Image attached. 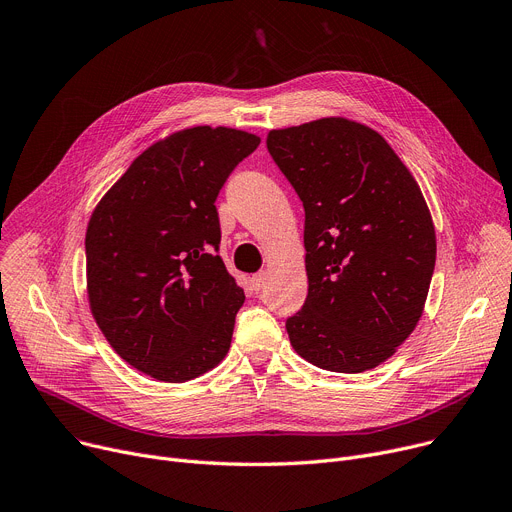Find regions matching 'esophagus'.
<instances>
[{
    "label": "esophagus",
    "mask_w": 512,
    "mask_h": 512,
    "mask_svg": "<svg viewBox=\"0 0 512 512\" xmlns=\"http://www.w3.org/2000/svg\"><path fill=\"white\" fill-rule=\"evenodd\" d=\"M265 280H267V274H265V271H259V274H255L251 278V284H253L255 290H261L265 286Z\"/></svg>",
    "instance_id": "1"
}]
</instances>
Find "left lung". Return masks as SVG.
Instances as JSON below:
<instances>
[{"instance_id": "8db88e82", "label": "left lung", "mask_w": 512, "mask_h": 512, "mask_svg": "<svg viewBox=\"0 0 512 512\" xmlns=\"http://www.w3.org/2000/svg\"><path fill=\"white\" fill-rule=\"evenodd\" d=\"M267 150L304 206L309 296L286 321L294 352L331 372L377 368L416 329L434 271L418 181L379 131L346 117L271 129Z\"/></svg>"}]
</instances>
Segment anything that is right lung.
Here are the masks:
<instances>
[{
  "instance_id": "obj_1",
  "label": "right lung",
  "mask_w": 512,
  "mask_h": 512,
  "mask_svg": "<svg viewBox=\"0 0 512 512\" xmlns=\"http://www.w3.org/2000/svg\"><path fill=\"white\" fill-rule=\"evenodd\" d=\"M259 142L224 125L168 133L129 164L90 216V313L111 348L156 381L197 379L230 350L245 292L216 255L214 201Z\"/></svg>"
}]
</instances>
